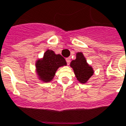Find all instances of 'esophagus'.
I'll return each instance as SVG.
<instances>
[{
	"label": "esophagus",
	"instance_id": "obj_1",
	"mask_svg": "<svg viewBox=\"0 0 126 126\" xmlns=\"http://www.w3.org/2000/svg\"><path fill=\"white\" fill-rule=\"evenodd\" d=\"M70 61H71V59L70 57H68V58H66V61H67V63L69 65V63H70Z\"/></svg>",
	"mask_w": 126,
	"mask_h": 126
}]
</instances>
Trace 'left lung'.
<instances>
[{
  "mask_svg": "<svg viewBox=\"0 0 126 126\" xmlns=\"http://www.w3.org/2000/svg\"><path fill=\"white\" fill-rule=\"evenodd\" d=\"M75 60H72L70 63V67L74 70L78 81L82 84H85L94 75V70L92 66L87 62L82 52H77Z\"/></svg>",
  "mask_w": 126,
  "mask_h": 126,
  "instance_id": "1",
  "label": "left lung"
}]
</instances>
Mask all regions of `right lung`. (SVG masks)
Wrapping results in <instances>:
<instances>
[{"mask_svg":"<svg viewBox=\"0 0 126 126\" xmlns=\"http://www.w3.org/2000/svg\"><path fill=\"white\" fill-rule=\"evenodd\" d=\"M67 65L65 59L61 54L48 49L41 59L35 61L37 76L43 82H50L54 78L57 69Z\"/></svg>","mask_w":126,"mask_h":126,"instance_id":"right-lung-1","label":"right lung"}]
</instances>
